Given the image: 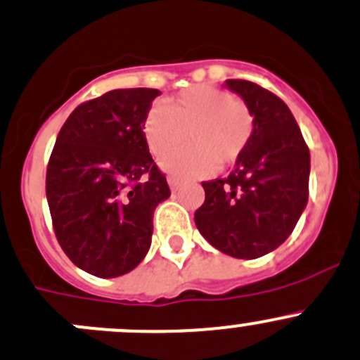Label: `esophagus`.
I'll list each match as a JSON object with an SVG mask.
<instances>
[{"mask_svg": "<svg viewBox=\"0 0 360 360\" xmlns=\"http://www.w3.org/2000/svg\"><path fill=\"white\" fill-rule=\"evenodd\" d=\"M169 186H170V190L172 191H177L179 190V186H181V181L177 179V177H174V176H169Z\"/></svg>", "mask_w": 360, "mask_h": 360, "instance_id": "34e87169", "label": "esophagus"}]
</instances>
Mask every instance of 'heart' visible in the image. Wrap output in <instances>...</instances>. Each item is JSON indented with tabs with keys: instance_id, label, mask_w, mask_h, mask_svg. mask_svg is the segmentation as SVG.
<instances>
[{
	"instance_id": "heart-1",
	"label": "heart",
	"mask_w": 360,
	"mask_h": 360,
	"mask_svg": "<svg viewBox=\"0 0 360 360\" xmlns=\"http://www.w3.org/2000/svg\"><path fill=\"white\" fill-rule=\"evenodd\" d=\"M190 137L191 146L165 156L163 170L176 176H205L216 165L239 160L253 134L250 107L214 86H193L167 102L153 105L144 120V135L153 155L174 151Z\"/></svg>"
}]
</instances>
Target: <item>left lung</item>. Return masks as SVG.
Returning <instances> with one entry per match:
<instances>
[{
	"instance_id": "1",
	"label": "left lung",
	"mask_w": 360,
	"mask_h": 360,
	"mask_svg": "<svg viewBox=\"0 0 360 360\" xmlns=\"http://www.w3.org/2000/svg\"><path fill=\"white\" fill-rule=\"evenodd\" d=\"M253 114V134L225 179L202 183L195 225L233 258H258L288 239L308 204L309 149L283 100L250 80L229 79Z\"/></svg>"
}]
</instances>
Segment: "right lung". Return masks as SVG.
<instances>
[{
	"label": "right lung",
	"mask_w": 360,
	"mask_h": 360,
	"mask_svg": "<svg viewBox=\"0 0 360 360\" xmlns=\"http://www.w3.org/2000/svg\"><path fill=\"white\" fill-rule=\"evenodd\" d=\"M158 89H114L82 103L63 124L47 167V202L66 257L98 278L144 260L153 214L170 197L149 155L144 120Z\"/></svg>",
	"instance_id": "obj_1"
}]
</instances>
